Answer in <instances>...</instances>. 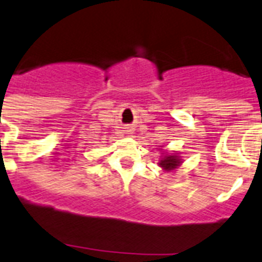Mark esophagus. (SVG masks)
Masks as SVG:
<instances>
[{"mask_svg": "<svg viewBox=\"0 0 262 262\" xmlns=\"http://www.w3.org/2000/svg\"><path fill=\"white\" fill-rule=\"evenodd\" d=\"M131 131H133V129H131V128H127V133H128V134H131Z\"/></svg>", "mask_w": 262, "mask_h": 262, "instance_id": "esophagus-1", "label": "esophagus"}]
</instances>
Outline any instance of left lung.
I'll list each match as a JSON object with an SVG mask.
<instances>
[{
    "instance_id": "8db88e82",
    "label": "left lung",
    "mask_w": 262,
    "mask_h": 262,
    "mask_svg": "<svg viewBox=\"0 0 262 262\" xmlns=\"http://www.w3.org/2000/svg\"><path fill=\"white\" fill-rule=\"evenodd\" d=\"M163 147V146H160ZM162 151L160 154V160H159V167H162L163 171L165 172H171V171H175L176 168H179L183 163V159L182 156L179 155L176 151H167V149H163V148H159Z\"/></svg>"
}]
</instances>
